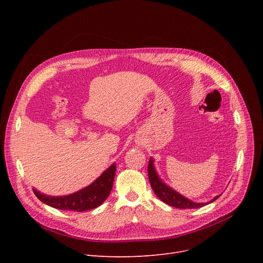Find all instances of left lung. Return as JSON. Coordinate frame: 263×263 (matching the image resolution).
I'll return each mask as SVG.
<instances>
[{"label":"left lung","instance_id":"left-lung-1","mask_svg":"<svg viewBox=\"0 0 263 263\" xmlns=\"http://www.w3.org/2000/svg\"><path fill=\"white\" fill-rule=\"evenodd\" d=\"M148 177H149L151 187H153L155 194L162 201H164L165 203H167L172 206H175V208H179V209L201 208V206L213 202L214 200H216L219 197V195H217L213 199H211L209 202H195V201L190 200L189 198L184 197L183 195L179 194L178 192H176L174 189L168 186L160 178V176L158 175L157 170L155 167V160L153 158H150L149 164H148Z\"/></svg>","mask_w":263,"mask_h":263}]
</instances>
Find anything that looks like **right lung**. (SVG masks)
<instances>
[{
	"label": "right lung",
	"instance_id": "add662e5",
	"mask_svg": "<svg viewBox=\"0 0 263 263\" xmlns=\"http://www.w3.org/2000/svg\"><path fill=\"white\" fill-rule=\"evenodd\" d=\"M115 173L116 164L113 163L91 184L66 196L46 195L34 187L33 192L40 201L52 206V208L77 212L88 211L102 204V202L107 198L113 187Z\"/></svg>",
	"mask_w": 263,
	"mask_h": 263
}]
</instances>
